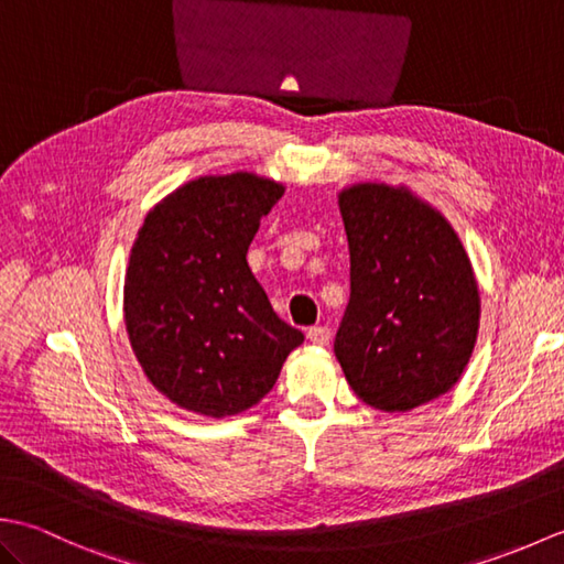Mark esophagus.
I'll use <instances>...</instances> for the list:
<instances>
[{"label": "esophagus", "instance_id": "esophagus-1", "mask_svg": "<svg viewBox=\"0 0 564 564\" xmlns=\"http://www.w3.org/2000/svg\"><path fill=\"white\" fill-rule=\"evenodd\" d=\"M307 339L313 341L315 346H329V341H332V329L325 327V325L310 327V329H307Z\"/></svg>", "mask_w": 564, "mask_h": 564}]
</instances>
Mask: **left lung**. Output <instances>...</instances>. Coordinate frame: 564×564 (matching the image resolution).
<instances>
[{"label":"left lung","instance_id":"obj_1","mask_svg":"<svg viewBox=\"0 0 564 564\" xmlns=\"http://www.w3.org/2000/svg\"><path fill=\"white\" fill-rule=\"evenodd\" d=\"M351 297L334 339L366 404L410 412L446 394L470 361L480 293L451 223L404 186L356 184L339 194Z\"/></svg>","mask_w":564,"mask_h":564}]
</instances>
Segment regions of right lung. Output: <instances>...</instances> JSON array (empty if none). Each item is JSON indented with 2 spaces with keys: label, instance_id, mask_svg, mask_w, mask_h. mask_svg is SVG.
Wrapping results in <instances>:
<instances>
[{
  "label": "right lung",
  "instance_id": "obj_1",
  "mask_svg": "<svg viewBox=\"0 0 564 564\" xmlns=\"http://www.w3.org/2000/svg\"><path fill=\"white\" fill-rule=\"evenodd\" d=\"M283 186L200 176L158 203L130 249L123 313L148 380L182 410L232 416L279 380L303 332L273 313L247 249Z\"/></svg>",
  "mask_w": 564,
  "mask_h": 564
}]
</instances>
